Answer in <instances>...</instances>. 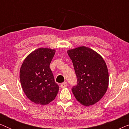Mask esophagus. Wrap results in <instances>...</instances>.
<instances>
[{"instance_id": "1", "label": "esophagus", "mask_w": 129, "mask_h": 129, "mask_svg": "<svg viewBox=\"0 0 129 129\" xmlns=\"http://www.w3.org/2000/svg\"><path fill=\"white\" fill-rule=\"evenodd\" d=\"M67 86H68V83L67 82H64L60 84V87L61 88H64L67 87Z\"/></svg>"}]
</instances>
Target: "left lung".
<instances>
[{"mask_svg": "<svg viewBox=\"0 0 129 129\" xmlns=\"http://www.w3.org/2000/svg\"><path fill=\"white\" fill-rule=\"evenodd\" d=\"M68 53L77 77L72 89L76 100L85 106L94 105L103 98L109 86V72L103 58L89 47L79 46Z\"/></svg>", "mask_w": 129, "mask_h": 129, "instance_id": "obj_1", "label": "left lung"}]
</instances>
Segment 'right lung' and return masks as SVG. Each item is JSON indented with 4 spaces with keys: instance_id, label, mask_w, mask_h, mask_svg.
<instances>
[{
    "instance_id": "right-lung-1",
    "label": "right lung",
    "mask_w": 129,
    "mask_h": 129,
    "mask_svg": "<svg viewBox=\"0 0 129 129\" xmlns=\"http://www.w3.org/2000/svg\"><path fill=\"white\" fill-rule=\"evenodd\" d=\"M55 49L40 47L28 54L20 69V80L26 96L36 104L46 105L57 96L59 87L50 64Z\"/></svg>"
}]
</instances>
